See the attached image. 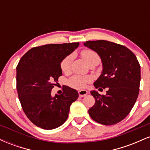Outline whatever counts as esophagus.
I'll return each instance as SVG.
<instances>
[{
    "label": "esophagus",
    "mask_w": 150,
    "mask_h": 150,
    "mask_svg": "<svg viewBox=\"0 0 150 150\" xmlns=\"http://www.w3.org/2000/svg\"><path fill=\"white\" fill-rule=\"evenodd\" d=\"M78 94H79V96H80V97H85L87 94H88V92H87V90H80L78 92Z\"/></svg>",
    "instance_id": "1"
}]
</instances>
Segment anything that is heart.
I'll use <instances>...</instances> for the list:
<instances>
[{
  "instance_id": "heart-1",
  "label": "heart",
  "mask_w": 150,
  "mask_h": 150,
  "mask_svg": "<svg viewBox=\"0 0 150 150\" xmlns=\"http://www.w3.org/2000/svg\"><path fill=\"white\" fill-rule=\"evenodd\" d=\"M81 56L85 59L89 66L97 65L100 63L101 58L99 55L91 49H84L80 52ZM74 56L73 53L68 55L63 58L61 62V69L63 73H68L71 69V65L73 63ZM91 81V78L88 76H82V75H75L72 76L68 80V84L70 87L73 88L82 89L86 87V85Z\"/></svg>"
}]
</instances>
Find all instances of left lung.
<instances>
[{
    "instance_id": "obj_1",
    "label": "left lung",
    "mask_w": 150,
    "mask_h": 150,
    "mask_svg": "<svg viewBox=\"0 0 150 150\" xmlns=\"http://www.w3.org/2000/svg\"><path fill=\"white\" fill-rule=\"evenodd\" d=\"M84 45L96 51L102 61L103 71L94 86L108 87L106 95L91 92L95 104L89 109V116L100 124H116L129 114L138 97L140 63L130 49L114 42L87 41Z\"/></svg>"
}]
</instances>
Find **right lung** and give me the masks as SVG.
Returning a JSON list of instances; mask_svg holds the SVG:
<instances>
[{"label": "right lung", "mask_w": 150, "mask_h": 150, "mask_svg": "<svg viewBox=\"0 0 150 150\" xmlns=\"http://www.w3.org/2000/svg\"><path fill=\"white\" fill-rule=\"evenodd\" d=\"M79 46L78 42L51 44L29 50L17 65V90L22 110L37 126L52 130L68 117L70 106L79 97L75 89L65 86L61 94L51 95L62 75L61 62Z\"/></svg>", "instance_id": "obj_1"}]
</instances>
